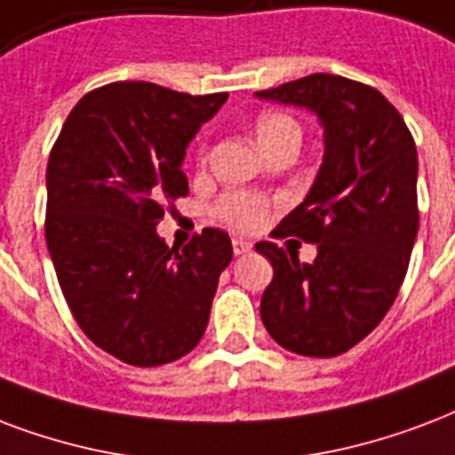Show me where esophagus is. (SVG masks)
Instances as JSON below:
<instances>
[{"instance_id":"34e87169","label":"esophagus","mask_w":455,"mask_h":455,"mask_svg":"<svg viewBox=\"0 0 455 455\" xmlns=\"http://www.w3.org/2000/svg\"><path fill=\"white\" fill-rule=\"evenodd\" d=\"M231 245H234L235 255H245V252L252 251V243L245 241V238H234V241H231Z\"/></svg>"}]
</instances>
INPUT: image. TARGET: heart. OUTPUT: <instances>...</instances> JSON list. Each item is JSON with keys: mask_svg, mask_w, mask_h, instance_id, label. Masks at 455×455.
Returning <instances> with one entry per match:
<instances>
[{"mask_svg": "<svg viewBox=\"0 0 455 455\" xmlns=\"http://www.w3.org/2000/svg\"><path fill=\"white\" fill-rule=\"evenodd\" d=\"M255 135L262 150H272L286 140H300V126L293 116L283 112H262L255 121ZM267 197L251 190H228L214 204V214L231 227L251 231L258 228L267 217Z\"/></svg>", "mask_w": 455, "mask_h": 455, "instance_id": "obj_1", "label": "heart"}]
</instances>
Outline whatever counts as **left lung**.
<instances>
[{
	"instance_id": "obj_1",
	"label": "left lung",
	"mask_w": 455,
	"mask_h": 455,
	"mask_svg": "<svg viewBox=\"0 0 455 455\" xmlns=\"http://www.w3.org/2000/svg\"><path fill=\"white\" fill-rule=\"evenodd\" d=\"M259 100L305 107L324 128V159L310 193L274 228L317 245L310 265L259 241L274 267L259 315L274 341L310 358H334L389 312L418 235V150L379 90L343 76L312 74Z\"/></svg>"
}]
</instances>
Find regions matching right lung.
I'll return each mask as SVG.
<instances>
[{
  "label": "right lung",
  "instance_id": "1",
  "mask_svg": "<svg viewBox=\"0 0 455 455\" xmlns=\"http://www.w3.org/2000/svg\"><path fill=\"white\" fill-rule=\"evenodd\" d=\"M227 97L109 83L81 97L50 152L44 238L59 286L83 334L121 363H173L207 329L231 238L204 228L179 251L157 224L188 196L186 148Z\"/></svg>",
  "mask_w": 455,
  "mask_h": 455
}]
</instances>
